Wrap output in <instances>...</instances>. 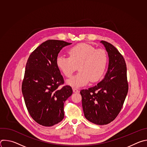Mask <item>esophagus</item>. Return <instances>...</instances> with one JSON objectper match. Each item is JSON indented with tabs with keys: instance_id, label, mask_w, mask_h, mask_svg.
<instances>
[{
	"instance_id": "obj_1",
	"label": "esophagus",
	"mask_w": 147,
	"mask_h": 147,
	"mask_svg": "<svg viewBox=\"0 0 147 147\" xmlns=\"http://www.w3.org/2000/svg\"><path fill=\"white\" fill-rule=\"evenodd\" d=\"M73 92H75V93H77V92H79V90H78L77 88H73Z\"/></svg>"
}]
</instances>
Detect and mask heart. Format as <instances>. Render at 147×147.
Returning a JSON list of instances; mask_svg holds the SVG:
<instances>
[{
  "label": "heart",
  "mask_w": 147,
  "mask_h": 147,
  "mask_svg": "<svg viewBox=\"0 0 147 147\" xmlns=\"http://www.w3.org/2000/svg\"><path fill=\"white\" fill-rule=\"evenodd\" d=\"M69 57L58 56L56 63L59 70L66 77L70 78L78 69L79 72L67 81L73 87H81L90 81H98L105 71L108 55L102 49H95L87 44H79L67 51Z\"/></svg>",
  "instance_id": "obj_1"
}]
</instances>
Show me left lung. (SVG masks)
<instances>
[{"label":"left lung","mask_w":147,"mask_h":147,"mask_svg":"<svg viewBox=\"0 0 147 147\" xmlns=\"http://www.w3.org/2000/svg\"><path fill=\"white\" fill-rule=\"evenodd\" d=\"M109 56L108 71L96 86L82 90V106L86 118L98 125L107 124L115 119L120 112L128 92L127 67L118 50L105 40Z\"/></svg>","instance_id":"8db88e82"}]
</instances>
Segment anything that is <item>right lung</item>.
<instances>
[{"label":"right lung","mask_w":147,"mask_h":147,"mask_svg":"<svg viewBox=\"0 0 147 147\" xmlns=\"http://www.w3.org/2000/svg\"><path fill=\"white\" fill-rule=\"evenodd\" d=\"M71 43L48 40L30 55L22 83V93L31 117L50 127L64 118V102L72 95L70 86L59 88L65 81L56 63L61 49Z\"/></svg>","instance_id":"right-lung-1"}]
</instances>
